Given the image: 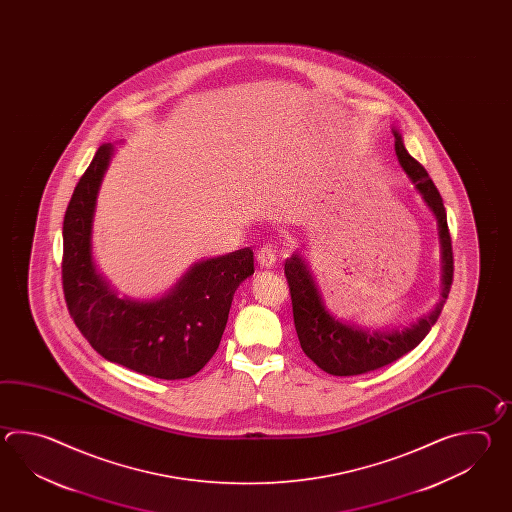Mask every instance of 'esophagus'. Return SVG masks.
<instances>
[{
  "instance_id": "obj_1",
  "label": "esophagus",
  "mask_w": 512,
  "mask_h": 512,
  "mask_svg": "<svg viewBox=\"0 0 512 512\" xmlns=\"http://www.w3.org/2000/svg\"><path fill=\"white\" fill-rule=\"evenodd\" d=\"M256 260H258V265L263 267V269H271V267H274V263H276V249L272 245H263L258 254H256Z\"/></svg>"
}]
</instances>
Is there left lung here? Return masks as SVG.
Instances as JSON below:
<instances>
[{
  "label": "left lung",
  "mask_w": 512,
  "mask_h": 512,
  "mask_svg": "<svg viewBox=\"0 0 512 512\" xmlns=\"http://www.w3.org/2000/svg\"><path fill=\"white\" fill-rule=\"evenodd\" d=\"M393 135L399 163L408 177L414 181L415 188L421 192L426 205L434 212L439 223L443 249L441 300L430 315H426L417 324L406 327L403 331H370L362 327L348 326L327 313L304 261L296 254L293 258L285 260V278L291 291L294 327L300 346L320 370L337 377H351L379 370L417 348L441 315L454 280V252L446 223L443 197L435 188L434 181L430 179L423 164L415 161L414 157L406 152L401 133L393 131Z\"/></svg>",
  "instance_id": "8db88e82"
}]
</instances>
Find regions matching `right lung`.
Segmentation results:
<instances>
[{
  "instance_id": "right-lung-1",
  "label": "right lung",
  "mask_w": 512,
  "mask_h": 512,
  "mask_svg": "<svg viewBox=\"0 0 512 512\" xmlns=\"http://www.w3.org/2000/svg\"><path fill=\"white\" fill-rule=\"evenodd\" d=\"M111 152V144L98 148L64 216L62 285L69 315L109 362L164 381L192 377L216 353L234 291L254 274V254L247 247L196 263L159 300L117 298L91 258L95 199Z\"/></svg>"
}]
</instances>
